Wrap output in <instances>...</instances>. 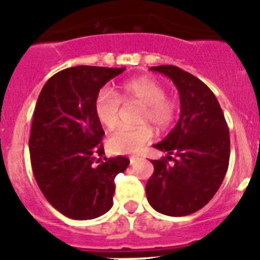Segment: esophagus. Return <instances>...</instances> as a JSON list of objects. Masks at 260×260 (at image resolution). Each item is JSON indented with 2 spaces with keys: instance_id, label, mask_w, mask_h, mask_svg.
<instances>
[{
  "instance_id": "34e87169",
  "label": "esophagus",
  "mask_w": 260,
  "mask_h": 260,
  "mask_svg": "<svg viewBox=\"0 0 260 260\" xmlns=\"http://www.w3.org/2000/svg\"><path fill=\"white\" fill-rule=\"evenodd\" d=\"M140 160H141L140 157H131L129 162H131V165H135V164H137Z\"/></svg>"
}]
</instances>
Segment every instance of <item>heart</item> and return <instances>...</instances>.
<instances>
[{"instance_id": "obj_1", "label": "heart", "mask_w": 260, "mask_h": 260, "mask_svg": "<svg viewBox=\"0 0 260 260\" xmlns=\"http://www.w3.org/2000/svg\"><path fill=\"white\" fill-rule=\"evenodd\" d=\"M121 102L143 106L139 121L149 123L157 131H167L177 117V104L167 98V89L157 80L141 76L126 80L119 86L116 93L103 88L95 98L93 110L98 120L107 129H113L119 124ZM153 132L149 125L136 128H120L108 140V148L113 153H137L149 143Z\"/></svg>"}]
</instances>
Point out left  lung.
<instances>
[{
	"label": "left lung",
	"instance_id": "obj_1",
	"mask_svg": "<svg viewBox=\"0 0 260 260\" xmlns=\"http://www.w3.org/2000/svg\"><path fill=\"white\" fill-rule=\"evenodd\" d=\"M150 70L176 84L181 115L171 134L154 145L168 156L150 160L154 172L145 186L147 198L161 214H193L214 197L228 172V123L217 98L202 80L171 64Z\"/></svg>",
	"mask_w": 260,
	"mask_h": 260
}]
</instances>
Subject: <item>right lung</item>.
<instances>
[{
	"label": "right lung",
	"mask_w": 260,
	"mask_h": 260,
	"mask_svg": "<svg viewBox=\"0 0 260 260\" xmlns=\"http://www.w3.org/2000/svg\"><path fill=\"white\" fill-rule=\"evenodd\" d=\"M124 70H62L37 100L29 140L32 173L52 208L71 219H93L110 210L115 177L129 165L123 156L98 158L104 154V131L93 110L100 88Z\"/></svg>",
	"instance_id": "right-lung-1"
}]
</instances>
